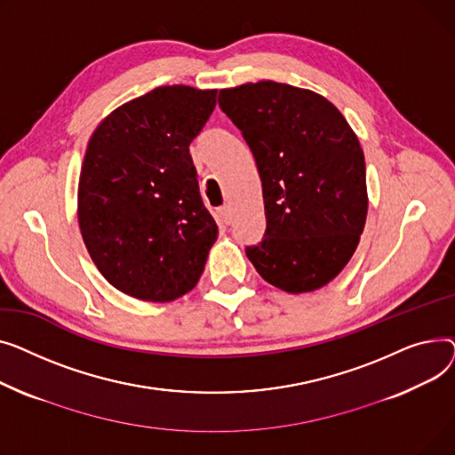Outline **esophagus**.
I'll return each instance as SVG.
<instances>
[{"label":"esophagus","instance_id":"esophagus-1","mask_svg":"<svg viewBox=\"0 0 455 455\" xmlns=\"http://www.w3.org/2000/svg\"><path fill=\"white\" fill-rule=\"evenodd\" d=\"M219 212H220V217L224 219L226 224L231 222V207H229V205H222V207L219 209Z\"/></svg>","mask_w":455,"mask_h":455}]
</instances>
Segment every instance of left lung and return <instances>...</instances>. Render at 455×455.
I'll list each match as a JSON object with an SVG mask.
<instances>
[{"instance_id":"left-lung-1","label":"left lung","mask_w":455,"mask_h":455,"mask_svg":"<svg viewBox=\"0 0 455 455\" xmlns=\"http://www.w3.org/2000/svg\"><path fill=\"white\" fill-rule=\"evenodd\" d=\"M222 112L243 132L262 181L266 231L246 255L288 291L331 283L351 260L367 217L365 159L332 102L260 80L220 90Z\"/></svg>"}]
</instances>
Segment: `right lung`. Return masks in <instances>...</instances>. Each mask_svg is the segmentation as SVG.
Instances as JSON below:
<instances>
[{
	"label": "right lung",
	"mask_w": 455,
	"mask_h": 455,
	"mask_svg": "<svg viewBox=\"0 0 455 455\" xmlns=\"http://www.w3.org/2000/svg\"><path fill=\"white\" fill-rule=\"evenodd\" d=\"M215 104L217 90L162 86L119 106L92 133L78 226L99 272L126 296L174 301L204 272L219 228L189 145Z\"/></svg>",
	"instance_id": "right-lung-1"
}]
</instances>
